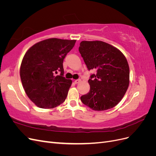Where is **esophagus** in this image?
I'll use <instances>...</instances> for the list:
<instances>
[{
    "instance_id": "34e87169",
    "label": "esophagus",
    "mask_w": 156,
    "mask_h": 156,
    "mask_svg": "<svg viewBox=\"0 0 156 156\" xmlns=\"http://www.w3.org/2000/svg\"><path fill=\"white\" fill-rule=\"evenodd\" d=\"M80 82H81V79H76V80H75V81H74V83L75 84H77V83H79Z\"/></svg>"
}]
</instances>
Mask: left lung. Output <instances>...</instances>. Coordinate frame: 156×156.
<instances>
[{
    "label": "left lung",
    "mask_w": 156,
    "mask_h": 156,
    "mask_svg": "<svg viewBox=\"0 0 156 156\" xmlns=\"http://www.w3.org/2000/svg\"><path fill=\"white\" fill-rule=\"evenodd\" d=\"M79 51L88 70L96 69L88 80L90 91L81 97L92 110L109 109L119 103L129 84V68L126 56L115 47L102 41H82Z\"/></svg>",
    "instance_id": "8db88e82"
}]
</instances>
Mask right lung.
Here are the masks:
<instances>
[{
    "label": "right lung",
    "instance_id": "add662e5",
    "mask_svg": "<svg viewBox=\"0 0 156 156\" xmlns=\"http://www.w3.org/2000/svg\"><path fill=\"white\" fill-rule=\"evenodd\" d=\"M76 40L49 38L37 42L23 56L20 77L25 93L34 104L53 108L62 103L72 81L63 77V61ZM61 72L59 76L55 73Z\"/></svg>",
    "mask_w": 156,
    "mask_h": 156
}]
</instances>
